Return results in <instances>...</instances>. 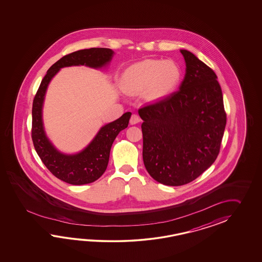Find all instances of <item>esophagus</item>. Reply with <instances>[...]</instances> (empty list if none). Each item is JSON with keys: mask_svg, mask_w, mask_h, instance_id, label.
<instances>
[{"mask_svg": "<svg viewBox=\"0 0 262 262\" xmlns=\"http://www.w3.org/2000/svg\"><path fill=\"white\" fill-rule=\"evenodd\" d=\"M140 122V118H139V115H137V114H133L131 118H130V123L133 125V124H137V123H139Z\"/></svg>", "mask_w": 262, "mask_h": 262, "instance_id": "34e87169", "label": "esophagus"}]
</instances>
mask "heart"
<instances>
[{"mask_svg": "<svg viewBox=\"0 0 262 262\" xmlns=\"http://www.w3.org/2000/svg\"><path fill=\"white\" fill-rule=\"evenodd\" d=\"M182 78V70L175 61L147 59L127 67L122 75L121 85L128 95L143 92L145 99L158 100L170 95Z\"/></svg>", "mask_w": 262, "mask_h": 262, "instance_id": "obj_1", "label": "heart"}]
</instances>
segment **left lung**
Returning a JSON list of instances; mask_svg holds the SVG:
<instances>
[{
  "label": "left lung",
  "mask_w": 262,
  "mask_h": 262,
  "mask_svg": "<svg viewBox=\"0 0 262 262\" xmlns=\"http://www.w3.org/2000/svg\"><path fill=\"white\" fill-rule=\"evenodd\" d=\"M181 53L186 68L178 91L139 110L145 167L170 186L188 184L212 166L227 123L217 76L192 52Z\"/></svg>",
  "instance_id": "8db88e82"
}]
</instances>
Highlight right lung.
<instances>
[{
    "label": "right lung",
    "instance_id": "right-lung-1",
    "mask_svg": "<svg viewBox=\"0 0 262 262\" xmlns=\"http://www.w3.org/2000/svg\"><path fill=\"white\" fill-rule=\"evenodd\" d=\"M113 54L111 49L92 48L63 56L50 67L34 96L32 111V139L34 149L50 172L67 184H90L100 178L107 167L112 143L118 134L128 126L131 112H125L116 121L101 127L95 139L81 151L66 155L56 149L45 133L42 108L46 92L50 80L62 67L86 66L101 68L110 63Z\"/></svg>",
    "mask_w": 262,
    "mask_h": 262
}]
</instances>
